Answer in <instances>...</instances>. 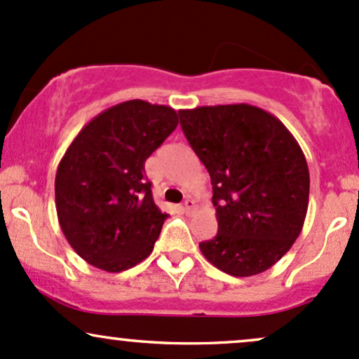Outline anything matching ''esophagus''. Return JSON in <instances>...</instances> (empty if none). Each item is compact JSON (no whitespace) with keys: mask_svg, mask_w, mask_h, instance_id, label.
Masks as SVG:
<instances>
[{"mask_svg":"<svg viewBox=\"0 0 359 359\" xmlns=\"http://www.w3.org/2000/svg\"><path fill=\"white\" fill-rule=\"evenodd\" d=\"M182 208H184V212H186V215H191V212L196 210V203L192 199L187 198L186 201H184V206Z\"/></svg>","mask_w":359,"mask_h":359,"instance_id":"esophagus-1","label":"esophagus"}]
</instances>
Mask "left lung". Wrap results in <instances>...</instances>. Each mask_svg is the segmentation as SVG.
Masks as SVG:
<instances>
[{
    "label": "left lung",
    "mask_w": 359,
    "mask_h": 359,
    "mask_svg": "<svg viewBox=\"0 0 359 359\" xmlns=\"http://www.w3.org/2000/svg\"><path fill=\"white\" fill-rule=\"evenodd\" d=\"M189 144L210 172L218 233L199 243L223 273L247 278L273 267L300 235L310 173L278 117L249 104L179 110Z\"/></svg>",
    "instance_id": "left-lung-1"
}]
</instances>
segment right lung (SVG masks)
I'll use <instances>...</instances> for the list:
<instances>
[{
  "instance_id": "right-lung-1",
  "label": "right lung",
  "mask_w": 359,
  "mask_h": 359,
  "mask_svg": "<svg viewBox=\"0 0 359 359\" xmlns=\"http://www.w3.org/2000/svg\"><path fill=\"white\" fill-rule=\"evenodd\" d=\"M172 107L128 100L93 117L59 161L56 210L74 252L107 273L151 254L168 218L153 201L144 161L172 135Z\"/></svg>"
}]
</instances>
